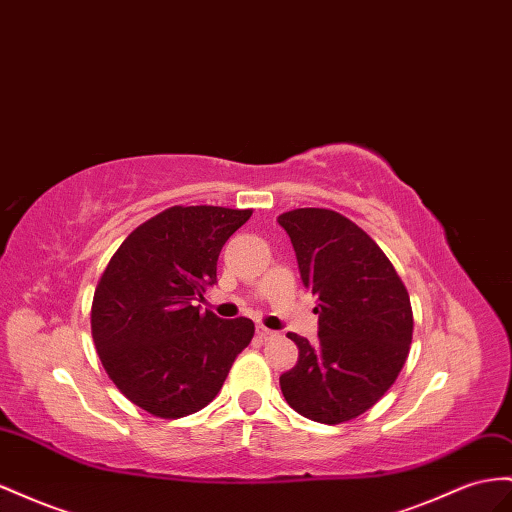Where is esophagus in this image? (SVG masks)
<instances>
[{
  "label": "esophagus",
  "instance_id": "34e87169",
  "mask_svg": "<svg viewBox=\"0 0 512 512\" xmlns=\"http://www.w3.org/2000/svg\"><path fill=\"white\" fill-rule=\"evenodd\" d=\"M256 334H258V338H262V340H271V338H275L278 334H275V331H271V329H267V327H258L256 329Z\"/></svg>",
  "mask_w": 512,
  "mask_h": 512
}]
</instances>
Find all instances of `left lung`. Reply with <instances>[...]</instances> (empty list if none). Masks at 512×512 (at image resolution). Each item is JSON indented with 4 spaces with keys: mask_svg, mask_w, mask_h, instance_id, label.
<instances>
[{
    "mask_svg": "<svg viewBox=\"0 0 512 512\" xmlns=\"http://www.w3.org/2000/svg\"><path fill=\"white\" fill-rule=\"evenodd\" d=\"M293 243L301 282L319 297V340L288 334L297 364L280 377L303 418L340 424L392 388L409 355L413 314L392 262L351 219L327 209L278 217Z\"/></svg>",
    "mask_w": 512,
    "mask_h": 512,
    "instance_id": "obj_1",
    "label": "left lung"
}]
</instances>
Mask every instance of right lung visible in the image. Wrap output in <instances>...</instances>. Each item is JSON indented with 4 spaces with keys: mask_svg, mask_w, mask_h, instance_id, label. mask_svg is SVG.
<instances>
[{
    "mask_svg": "<svg viewBox=\"0 0 512 512\" xmlns=\"http://www.w3.org/2000/svg\"><path fill=\"white\" fill-rule=\"evenodd\" d=\"M250 217V209L172 206L135 228L109 260L94 290L92 338L133 405L183 418L222 390L254 323L219 319L193 301L217 284L219 252Z\"/></svg>",
    "mask_w": 512,
    "mask_h": 512,
    "instance_id": "right-lung-1",
    "label": "right lung"
}]
</instances>
